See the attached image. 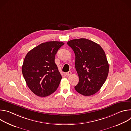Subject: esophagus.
<instances>
[{
  "label": "esophagus",
  "mask_w": 131,
  "mask_h": 131,
  "mask_svg": "<svg viewBox=\"0 0 131 131\" xmlns=\"http://www.w3.org/2000/svg\"><path fill=\"white\" fill-rule=\"evenodd\" d=\"M71 73H72V72H71V71H68V72H67L66 73V76L68 77V76H69L71 75Z\"/></svg>",
  "instance_id": "obj_1"
}]
</instances>
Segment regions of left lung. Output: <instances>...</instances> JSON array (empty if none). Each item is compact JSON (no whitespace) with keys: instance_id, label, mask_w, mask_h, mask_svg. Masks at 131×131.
<instances>
[{"instance_id":"1","label":"left lung","mask_w":131,"mask_h":131,"mask_svg":"<svg viewBox=\"0 0 131 131\" xmlns=\"http://www.w3.org/2000/svg\"><path fill=\"white\" fill-rule=\"evenodd\" d=\"M75 54V68L79 82L76 91L84 96L95 94L105 83L109 72V64L102 48L85 38L68 41Z\"/></svg>"}]
</instances>
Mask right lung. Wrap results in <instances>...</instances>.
Instances as JSON below:
<instances>
[{
  "mask_svg": "<svg viewBox=\"0 0 131 131\" xmlns=\"http://www.w3.org/2000/svg\"><path fill=\"white\" fill-rule=\"evenodd\" d=\"M64 45L60 41L44 42L26 54L22 73L27 86L36 95L49 96L58 88L62 76L54 60L58 50Z\"/></svg>",
  "mask_w": 131,
  "mask_h": 131,
  "instance_id": "1",
  "label": "right lung"
}]
</instances>
